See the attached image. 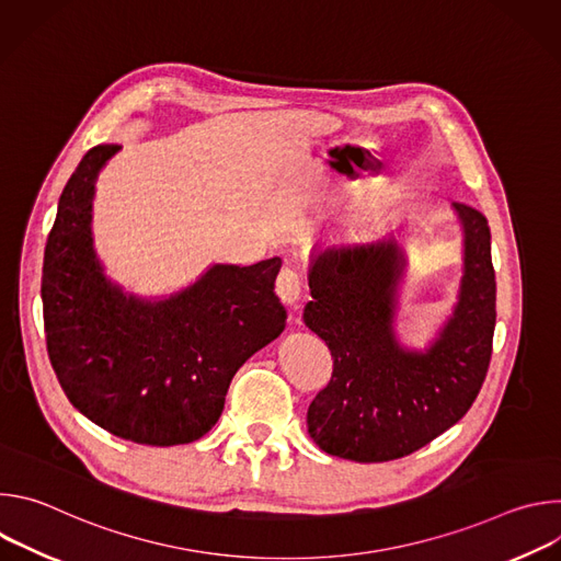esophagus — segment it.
<instances>
[{
  "instance_id": "1",
  "label": "esophagus",
  "mask_w": 561,
  "mask_h": 561,
  "mask_svg": "<svg viewBox=\"0 0 561 561\" xmlns=\"http://www.w3.org/2000/svg\"><path fill=\"white\" fill-rule=\"evenodd\" d=\"M275 293L286 306H295L301 297V277L293 268H282L275 279Z\"/></svg>"
}]
</instances>
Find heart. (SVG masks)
I'll return each instance as SVG.
<instances>
[{
  "label": "heart",
  "mask_w": 561,
  "mask_h": 561,
  "mask_svg": "<svg viewBox=\"0 0 561 561\" xmlns=\"http://www.w3.org/2000/svg\"><path fill=\"white\" fill-rule=\"evenodd\" d=\"M386 213V208H381V206H377V204H373L370 208H366L364 210V215H362V224H375V221H379L381 219V215Z\"/></svg>",
  "instance_id": "heart-1"
}]
</instances>
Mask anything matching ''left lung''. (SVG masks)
I'll return each mask as SVG.
<instances>
[{"label": "left lung", "instance_id": "obj_1", "mask_svg": "<svg viewBox=\"0 0 561 561\" xmlns=\"http://www.w3.org/2000/svg\"><path fill=\"white\" fill-rule=\"evenodd\" d=\"M463 226V277L450 322L426 353L392 333L404 257L392 239L331 249L308 275L306 327L331 351L333 377L308 409V433L329 455L390 461L457 424L482 388L495 333V268L486 217L453 204Z\"/></svg>", "mask_w": 561, "mask_h": 561}]
</instances>
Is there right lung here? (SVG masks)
Segmentation results:
<instances>
[{"label": "right lung", "mask_w": 561, "mask_h": 561, "mask_svg": "<svg viewBox=\"0 0 561 561\" xmlns=\"http://www.w3.org/2000/svg\"><path fill=\"white\" fill-rule=\"evenodd\" d=\"M117 144L91 148L61 191L44 251L50 366L68 402L104 431L148 446L188 444L224 411L232 375L279 337L282 260L213 266L164 301L126 297L93 253V184Z\"/></svg>", "instance_id": "add662e5"}]
</instances>
